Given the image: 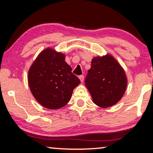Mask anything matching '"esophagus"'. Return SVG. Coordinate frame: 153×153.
Instances as JSON below:
<instances>
[{
    "label": "esophagus",
    "instance_id": "obj_1",
    "mask_svg": "<svg viewBox=\"0 0 153 153\" xmlns=\"http://www.w3.org/2000/svg\"><path fill=\"white\" fill-rule=\"evenodd\" d=\"M78 77H79V79H80L81 82H83V81H84V76H79Z\"/></svg>",
    "mask_w": 153,
    "mask_h": 153
}]
</instances>
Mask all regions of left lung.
<instances>
[{"label":"left lung","instance_id":"8db88e82","mask_svg":"<svg viewBox=\"0 0 153 153\" xmlns=\"http://www.w3.org/2000/svg\"><path fill=\"white\" fill-rule=\"evenodd\" d=\"M85 83L93 102L99 107L107 108L122 99L128 80L123 67L108 53L92 59Z\"/></svg>","mask_w":153,"mask_h":153}]
</instances>
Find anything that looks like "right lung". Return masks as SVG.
<instances>
[{
    "instance_id": "obj_1",
    "label": "right lung",
    "mask_w": 153,
    "mask_h": 153,
    "mask_svg": "<svg viewBox=\"0 0 153 153\" xmlns=\"http://www.w3.org/2000/svg\"><path fill=\"white\" fill-rule=\"evenodd\" d=\"M71 70L63 53L47 48L39 54L28 70V82L40 105L57 110L69 103L73 91L80 83Z\"/></svg>"
}]
</instances>
